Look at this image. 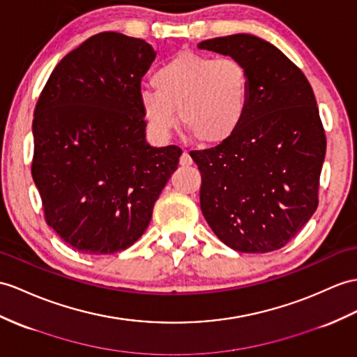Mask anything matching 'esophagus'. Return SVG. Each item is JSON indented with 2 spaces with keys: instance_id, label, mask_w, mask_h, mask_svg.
Wrapping results in <instances>:
<instances>
[{
  "instance_id": "obj_1",
  "label": "esophagus",
  "mask_w": 357,
  "mask_h": 357,
  "mask_svg": "<svg viewBox=\"0 0 357 357\" xmlns=\"http://www.w3.org/2000/svg\"><path fill=\"white\" fill-rule=\"evenodd\" d=\"M180 165L181 167H189V165H192V158H190L188 151H183V154L180 155Z\"/></svg>"
}]
</instances>
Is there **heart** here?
Masks as SVG:
<instances>
[{
	"label": "heart",
	"instance_id": "heart-1",
	"mask_svg": "<svg viewBox=\"0 0 357 357\" xmlns=\"http://www.w3.org/2000/svg\"><path fill=\"white\" fill-rule=\"evenodd\" d=\"M154 88L139 106L154 137L167 139L178 121L202 145L222 144L238 132L250 106V75L233 57L180 51L155 69Z\"/></svg>",
	"mask_w": 357,
	"mask_h": 357
}]
</instances>
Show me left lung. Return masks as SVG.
<instances>
[{
    "label": "left lung",
    "mask_w": 357,
    "mask_h": 357,
    "mask_svg": "<svg viewBox=\"0 0 357 357\" xmlns=\"http://www.w3.org/2000/svg\"><path fill=\"white\" fill-rule=\"evenodd\" d=\"M198 48L239 60L250 75L241 128L213 149L190 151L202 172V212L233 250H279L318 207L326 133L314 91L297 65L253 34L203 40Z\"/></svg>",
    "instance_id": "8db88e82"
}]
</instances>
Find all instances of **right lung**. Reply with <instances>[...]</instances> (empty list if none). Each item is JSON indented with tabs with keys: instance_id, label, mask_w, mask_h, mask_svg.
<instances>
[{
	"instance_id": "1",
	"label": "right lung",
	"mask_w": 357,
	"mask_h": 357,
	"mask_svg": "<svg viewBox=\"0 0 357 357\" xmlns=\"http://www.w3.org/2000/svg\"><path fill=\"white\" fill-rule=\"evenodd\" d=\"M150 43L102 31L66 54L34 109L31 176L45 221L84 255L132 247L177 169L181 149L145 141L141 80Z\"/></svg>"
}]
</instances>
